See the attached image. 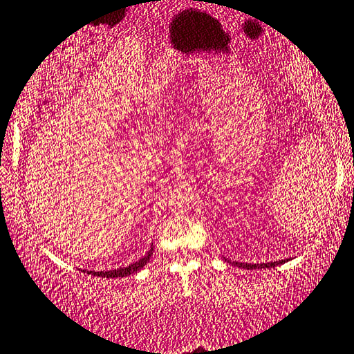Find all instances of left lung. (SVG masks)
<instances>
[{
	"mask_svg": "<svg viewBox=\"0 0 354 354\" xmlns=\"http://www.w3.org/2000/svg\"><path fill=\"white\" fill-rule=\"evenodd\" d=\"M288 259H280V261H274V263H261V264H248V263H237V261H232V266H237V268H243V269H266V268H275V266L283 264Z\"/></svg>",
	"mask_w": 354,
	"mask_h": 354,
	"instance_id": "8db88e82",
	"label": "left lung"
}]
</instances>
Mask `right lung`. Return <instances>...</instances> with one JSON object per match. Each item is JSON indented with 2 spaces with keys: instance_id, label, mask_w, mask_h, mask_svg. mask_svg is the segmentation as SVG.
<instances>
[{
  "instance_id": "right-lung-1",
  "label": "right lung",
  "mask_w": 354,
  "mask_h": 354,
  "mask_svg": "<svg viewBox=\"0 0 354 354\" xmlns=\"http://www.w3.org/2000/svg\"><path fill=\"white\" fill-rule=\"evenodd\" d=\"M151 254H153V247H151L149 252H147L145 257L140 258L139 261H136V263L127 266V268H120V269H113V270H101V272H95V270H84L86 274H91V275H96V277H106V279H118V277H128L131 274H136V272H139L140 269L144 268V266L149 263Z\"/></svg>"
}]
</instances>
